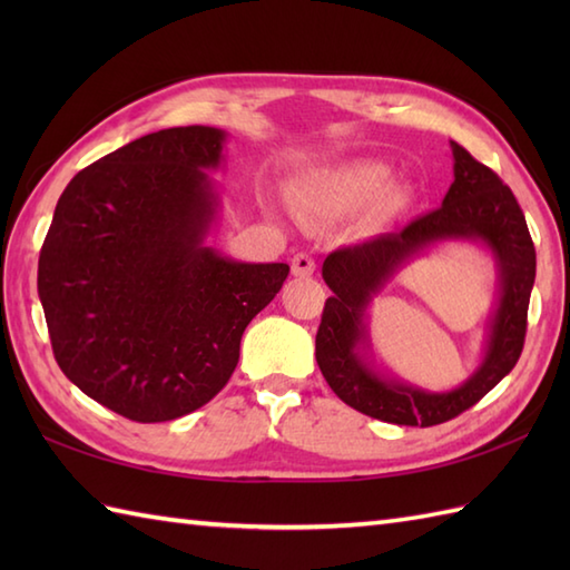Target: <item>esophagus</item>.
I'll return each instance as SVG.
<instances>
[{
  "instance_id": "34e87169",
  "label": "esophagus",
  "mask_w": 570,
  "mask_h": 570,
  "mask_svg": "<svg viewBox=\"0 0 570 570\" xmlns=\"http://www.w3.org/2000/svg\"><path fill=\"white\" fill-rule=\"evenodd\" d=\"M292 272L298 278H306L316 272V262H313V257H308V254H296L292 259Z\"/></svg>"
}]
</instances>
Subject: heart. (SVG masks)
Instances as JSON below:
<instances>
[{"mask_svg":"<svg viewBox=\"0 0 570 570\" xmlns=\"http://www.w3.org/2000/svg\"><path fill=\"white\" fill-rule=\"evenodd\" d=\"M390 184L392 168L386 164L350 161L301 184L298 205L325 220H341L377 200V215L386 217L404 205V193L390 188Z\"/></svg>","mask_w":570,"mask_h":570,"instance_id":"1","label":"heart"}]
</instances>
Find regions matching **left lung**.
Instances as JSON below:
<instances>
[{
	"mask_svg": "<svg viewBox=\"0 0 570 570\" xmlns=\"http://www.w3.org/2000/svg\"><path fill=\"white\" fill-rule=\"evenodd\" d=\"M453 176L443 205L411 220L399 233L377 235L331 252L323 278L333 296L325 301L316 333V360L331 390L362 414L399 426H435L475 406L512 372L524 347L527 311L537 276V249L524 213L510 186L451 141ZM443 238H478L495 254L501 301L483 365L458 391L426 393L374 373L358 345L366 342L364 316L371 298L419 250Z\"/></svg>",
	"mask_w": 570,
	"mask_h": 570,
	"instance_id": "obj_1",
	"label": "left lung"
}]
</instances>
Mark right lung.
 <instances>
[{"instance_id":"1","label":"right lung","mask_w":570,"mask_h":570,"mask_svg":"<svg viewBox=\"0 0 570 570\" xmlns=\"http://www.w3.org/2000/svg\"><path fill=\"white\" fill-rule=\"evenodd\" d=\"M225 131L161 129L70 180L39 257V298L66 377L115 414L186 416L227 384L249 321L288 264L205 247L217 196L203 168Z\"/></svg>"}]
</instances>
